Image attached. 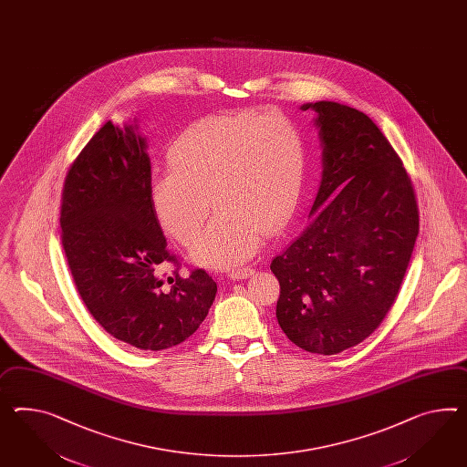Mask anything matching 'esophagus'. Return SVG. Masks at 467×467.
<instances>
[{
	"mask_svg": "<svg viewBox=\"0 0 467 467\" xmlns=\"http://www.w3.org/2000/svg\"><path fill=\"white\" fill-rule=\"evenodd\" d=\"M254 273H255V269H252V267H242V269H232V271L228 273V275H230V279H234V281H242V279L251 277Z\"/></svg>",
	"mask_w": 467,
	"mask_h": 467,
	"instance_id": "1",
	"label": "esophagus"
}]
</instances>
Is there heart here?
I'll list each match as a JSON object with an SVG mask.
<instances>
[{
    "instance_id": "heart-1",
    "label": "heart",
    "mask_w": 467,
    "mask_h": 467,
    "mask_svg": "<svg viewBox=\"0 0 467 467\" xmlns=\"http://www.w3.org/2000/svg\"><path fill=\"white\" fill-rule=\"evenodd\" d=\"M171 169L149 182L161 227L182 245L203 228L213 200L220 215L194 244L192 259L232 267L254 257L264 235L286 230L305 184L303 133L283 115L228 111L184 129L169 145Z\"/></svg>"
}]
</instances>
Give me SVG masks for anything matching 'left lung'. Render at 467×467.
I'll return each instance as SVG.
<instances>
[{
    "label": "left lung",
    "instance_id": "1",
    "mask_svg": "<svg viewBox=\"0 0 467 467\" xmlns=\"http://www.w3.org/2000/svg\"><path fill=\"white\" fill-rule=\"evenodd\" d=\"M322 180L298 239L271 263L275 318L295 346L334 356L358 346L393 306L419 235L407 171L376 123L335 101L305 103Z\"/></svg>",
    "mask_w": 467,
    "mask_h": 467
}]
</instances>
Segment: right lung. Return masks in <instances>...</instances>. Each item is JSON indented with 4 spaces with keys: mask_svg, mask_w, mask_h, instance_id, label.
Returning a JSON list of instances; mask_svg holds the SVG:
<instances>
[{
    "mask_svg": "<svg viewBox=\"0 0 467 467\" xmlns=\"http://www.w3.org/2000/svg\"><path fill=\"white\" fill-rule=\"evenodd\" d=\"M150 157L137 119L109 120L74 161L62 192V245L86 308L108 334L140 350L178 346L216 295L203 269L164 277L178 259L150 203Z\"/></svg>",
    "mask_w": 467,
    "mask_h": 467,
    "instance_id": "obj_1",
    "label": "right lung"
}]
</instances>
